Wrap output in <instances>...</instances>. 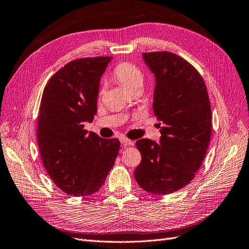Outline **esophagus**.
Here are the masks:
<instances>
[{
	"mask_svg": "<svg viewBox=\"0 0 249 249\" xmlns=\"http://www.w3.org/2000/svg\"><path fill=\"white\" fill-rule=\"evenodd\" d=\"M121 142H122V143H123L125 146H132V145L134 144V142H133V141L128 140V139L125 138V137L121 138Z\"/></svg>",
	"mask_w": 249,
	"mask_h": 249,
	"instance_id": "obj_1",
	"label": "esophagus"
}]
</instances>
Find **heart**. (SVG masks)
Wrapping results in <instances>:
<instances>
[{
  "label": "heart",
  "mask_w": 249,
  "mask_h": 249,
  "mask_svg": "<svg viewBox=\"0 0 249 249\" xmlns=\"http://www.w3.org/2000/svg\"><path fill=\"white\" fill-rule=\"evenodd\" d=\"M112 76L129 93L141 90L145 81L143 71L129 62H122L118 65L113 70Z\"/></svg>",
  "instance_id": "obj_1"
}]
</instances>
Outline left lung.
<instances>
[{
	"mask_svg": "<svg viewBox=\"0 0 249 249\" xmlns=\"http://www.w3.org/2000/svg\"><path fill=\"white\" fill-rule=\"evenodd\" d=\"M155 78L153 112L159 119L160 144L141 139L142 155L134 170L139 186L152 194L167 195L186 187L200 168L212 132L211 104L198 71L171 52L143 53Z\"/></svg>",
	"mask_w": 249,
	"mask_h": 249,
	"instance_id": "1",
	"label": "left lung"
}]
</instances>
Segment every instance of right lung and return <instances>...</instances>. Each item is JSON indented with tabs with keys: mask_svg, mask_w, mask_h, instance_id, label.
<instances>
[{
	"mask_svg": "<svg viewBox=\"0 0 249 249\" xmlns=\"http://www.w3.org/2000/svg\"><path fill=\"white\" fill-rule=\"evenodd\" d=\"M112 57L69 62L47 83L41 97L37 143L45 169L65 193L89 196L99 191L119 153L118 139L84 129L97 112L100 79Z\"/></svg>",
	"mask_w": 249,
	"mask_h": 249,
	"instance_id": "add662e5",
	"label": "right lung"
}]
</instances>
